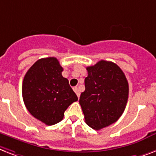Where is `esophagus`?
I'll return each mask as SVG.
<instances>
[{
    "instance_id": "1",
    "label": "esophagus",
    "mask_w": 156,
    "mask_h": 156,
    "mask_svg": "<svg viewBox=\"0 0 156 156\" xmlns=\"http://www.w3.org/2000/svg\"><path fill=\"white\" fill-rule=\"evenodd\" d=\"M73 90H74V92L76 93V94L77 95L78 98H79L80 95V91H79V89H78V88H77V87H75V88H73Z\"/></svg>"
}]
</instances>
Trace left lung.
Here are the masks:
<instances>
[{"label":"left lung","mask_w":156,"mask_h":156,"mask_svg":"<svg viewBox=\"0 0 156 156\" xmlns=\"http://www.w3.org/2000/svg\"><path fill=\"white\" fill-rule=\"evenodd\" d=\"M85 90L80 98L87 125L101 129L116 122L125 110L129 84L116 63L101 60L87 67Z\"/></svg>","instance_id":"obj_1"}]
</instances>
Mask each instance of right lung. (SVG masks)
Segmentation results:
<instances>
[{"label": "right lung", "instance_id": "obj_1", "mask_svg": "<svg viewBox=\"0 0 156 156\" xmlns=\"http://www.w3.org/2000/svg\"><path fill=\"white\" fill-rule=\"evenodd\" d=\"M63 68L55 57L38 59L27 71L22 83V98L32 116L47 126L63 120L64 111L78 100L62 76Z\"/></svg>", "mask_w": 156, "mask_h": 156}]
</instances>
